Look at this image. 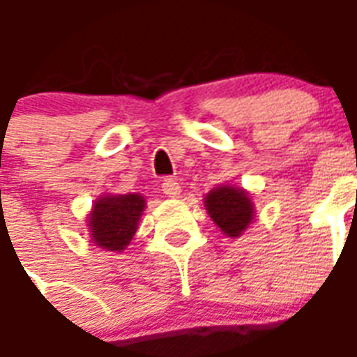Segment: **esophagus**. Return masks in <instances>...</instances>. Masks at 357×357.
<instances>
[{
	"mask_svg": "<svg viewBox=\"0 0 357 357\" xmlns=\"http://www.w3.org/2000/svg\"><path fill=\"white\" fill-rule=\"evenodd\" d=\"M161 190H163L165 196H169V198H178L179 194H181V185L172 178L163 179V185H161Z\"/></svg>",
	"mask_w": 357,
	"mask_h": 357,
	"instance_id": "34e87169",
	"label": "esophagus"
}]
</instances>
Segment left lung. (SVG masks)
<instances>
[{"instance_id":"left-lung-1","label":"left lung","mask_w":357,"mask_h":357,"mask_svg":"<svg viewBox=\"0 0 357 357\" xmlns=\"http://www.w3.org/2000/svg\"><path fill=\"white\" fill-rule=\"evenodd\" d=\"M205 207L214 224L233 238L240 236L253 220V204L242 188L227 185L214 188L205 196Z\"/></svg>"}]
</instances>
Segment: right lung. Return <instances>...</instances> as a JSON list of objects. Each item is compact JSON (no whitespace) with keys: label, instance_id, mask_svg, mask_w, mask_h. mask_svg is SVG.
<instances>
[{"label":"right lung","instance_id":"1","mask_svg":"<svg viewBox=\"0 0 357 357\" xmlns=\"http://www.w3.org/2000/svg\"><path fill=\"white\" fill-rule=\"evenodd\" d=\"M143 208L144 198L139 194L104 196L97 199L89 214L93 244L108 251H123L137 231Z\"/></svg>","mask_w":357,"mask_h":357}]
</instances>
